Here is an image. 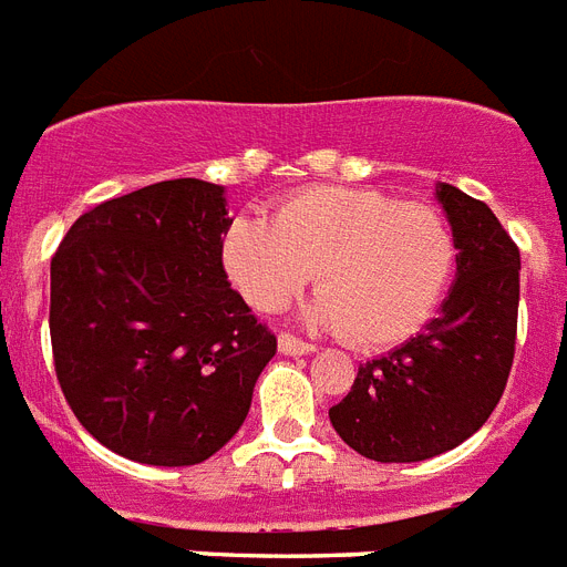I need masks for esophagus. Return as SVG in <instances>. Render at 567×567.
<instances>
[{
	"instance_id": "obj_1",
	"label": "esophagus",
	"mask_w": 567,
	"mask_h": 567,
	"mask_svg": "<svg viewBox=\"0 0 567 567\" xmlns=\"http://www.w3.org/2000/svg\"><path fill=\"white\" fill-rule=\"evenodd\" d=\"M317 349V346H311V342H306V340H299V337H293V334H279V351H282V354H311V351Z\"/></svg>"
}]
</instances>
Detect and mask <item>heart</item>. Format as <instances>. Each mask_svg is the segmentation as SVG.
<instances>
[{"label":"heart","mask_w":567,"mask_h":567,"mask_svg":"<svg viewBox=\"0 0 567 567\" xmlns=\"http://www.w3.org/2000/svg\"><path fill=\"white\" fill-rule=\"evenodd\" d=\"M225 268L259 311H279L317 270L311 317L357 349H389L430 320L455 268V236L432 204L380 189L311 187L276 204L274 225L236 216Z\"/></svg>","instance_id":"heart-1"}]
</instances>
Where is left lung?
<instances>
[{
  "instance_id": "1",
  "label": "left lung",
  "mask_w": 567,
  "mask_h": 567,
  "mask_svg": "<svg viewBox=\"0 0 567 567\" xmlns=\"http://www.w3.org/2000/svg\"><path fill=\"white\" fill-rule=\"evenodd\" d=\"M455 236V285L421 334L360 365L328 409L337 435L380 464L426 461L464 444L502 401L516 354L518 247L487 204L437 184Z\"/></svg>"
}]
</instances>
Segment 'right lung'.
<instances>
[{"mask_svg":"<svg viewBox=\"0 0 567 567\" xmlns=\"http://www.w3.org/2000/svg\"><path fill=\"white\" fill-rule=\"evenodd\" d=\"M225 189L150 184L71 225L51 256V351L71 412L152 467L218 453L245 423L276 337L227 282Z\"/></svg>","mask_w":567,"mask_h":567,"instance_id":"right-lung-1","label":"right lung"}]
</instances>
